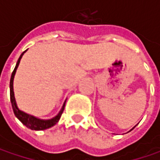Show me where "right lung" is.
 Segmentation results:
<instances>
[{
    "mask_svg": "<svg viewBox=\"0 0 160 160\" xmlns=\"http://www.w3.org/2000/svg\"><path fill=\"white\" fill-rule=\"evenodd\" d=\"M27 51H25L24 52L22 53L20 55V57L18 58V62H17V65H16L15 68L11 74V77H10V82H9V90H10V102H11V106H12V108H13V112L15 114V116L18 118V120L21 122L23 125L27 126L28 128H30L31 130H36V131H39V130H45V129H48L50 127H52L54 125H56L58 122V120L60 118L61 115L63 113V110H64L65 108V102L63 107L61 108V110L59 111V113L52 119L49 120H42L38 119L36 118H34L31 115H28V114L23 112L21 110H19L18 107H17V104H16L15 101V97H14V92H13V79H14V76H15L16 70L18 67V64L20 62V59H21L23 54L26 52Z\"/></svg>",
    "mask_w": 160,
    "mask_h": 160,
    "instance_id": "add662e5",
    "label": "right lung"
}]
</instances>
